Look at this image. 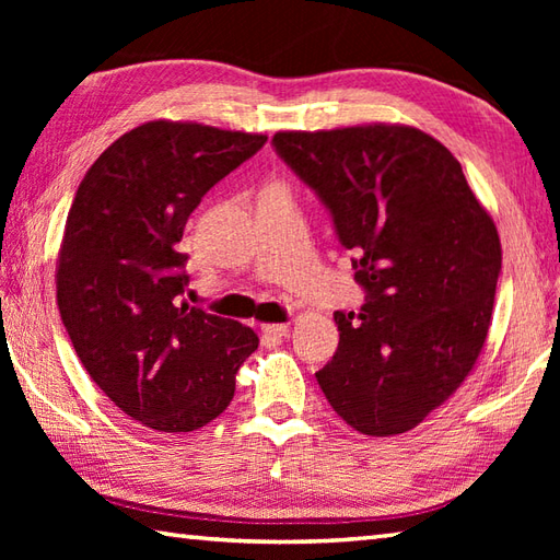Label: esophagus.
<instances>
[{"label": "esophagus", "instance_id": "34e87169", "mask_svg": "<svg viewBox=\"0 0 560 560\" xmlns=\"http://www.w3.org/2000/svg\"><path fill=\"white\" fill-rule=\"evenodd\" d=\"M261 335H265V339H281V337L289 335V325L265 323V325H261Z\"/></svg>", "mask_w": 560, "mask_h": 560}]
</instances>
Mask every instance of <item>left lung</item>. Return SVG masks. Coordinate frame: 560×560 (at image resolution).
<instances>
[{
    "label": "left lung",
    "mask_w": 560,
    "mask_h": 560,
    "mask_svg": "<svg viewBox=\"0 0 560 560\" xmlns=\"http://www.w3.org/2000/svg\"><path fill=\"white\" fill-rule=\"evenodd\" d=\"M273 147L325 201L365 289L335 313L339 349L315 377L363 435H399L455 395L489 337L501 237L459 161L409 125L277 132Z\"/></svg>",
    "instance_id": "8db88e82"
}]
</instances>
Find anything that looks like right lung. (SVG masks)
<instances>
[{
	"mask_svg": "<svg viewBox=\"0 0 560 560\" xmlns=\"http://www.w3.org/2000/svg\"><path fill=\"white\" fill-rule=\"evenodd\" d=\"M265 135L151 120L105 149L77 189L57 255V305L79 361L117 409L161 433L217 419L257 349L249 327L189 305V213Z\"/></svg>",
	"mask_w": 560,
	"mask_h": 560,
	"instance_id": "right-lung-1",
	"label": "right lung"
}]
</instances>
